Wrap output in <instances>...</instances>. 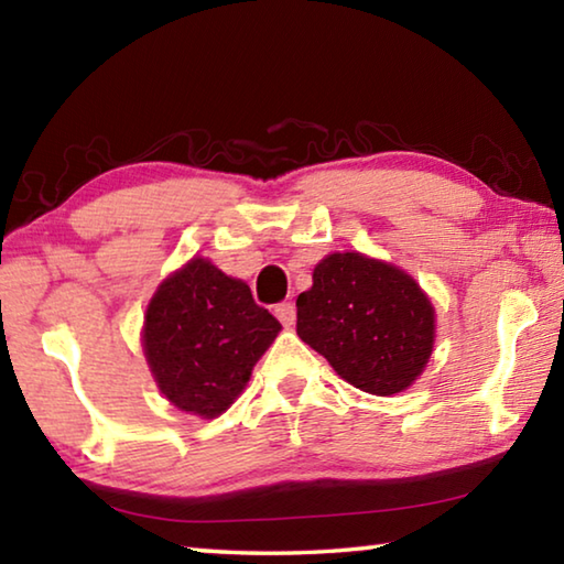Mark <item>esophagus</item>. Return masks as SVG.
Wrapping results in <instances>:
<instances>
[{"label":"esophagus","mask_w":564,"mask_h":564,"mask_svg":"<svg viewBox=\"0 0 564 564\" xmlns=\"http://www.w3.org/2000/svg\"><path fill=\"white\" fill-rule=\"evenodd\" d=\"M275 318H279L285 328H291L295 323V305L291 301L275 305Z\"/></svg>","instance_id":"1"}]
</instances>
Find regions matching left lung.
Returning a JSON list of instances; mask_svg holds the SVG:
<instances>
[{"label": "left lung", "instance_id": "1", "mask_svg": "<svg viewBox=\"0 0 564 564\" xmlns=\"http://www.w3.org/2000/svg\"><path fill=\"white\" fill-rule=\"evenodd\" d=\"M295 308L301 340L362 393H403L433 356L427 293L403 269L366 253L336 251L318 261Z\"/></svg>", "mask_w": 564, "mask_h": 564}]
</instances>
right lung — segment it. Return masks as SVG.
I'll return each instance as SVG.
<instances>
[{
	"instance_id": "1",
	"label": "right lung",
	"mask_w": 564,
	"mask_h": 564,
	"mask_svg": "<svg viewBox=\"0 0 564 564\" xmlns=\"http://www.w3.org/2000/svg\"><path fill=\"white\" fill-rule=\"evenodd\" d=\"M279 330L281 323L256 305L241 279L194 256L151 295L141 346L161 395L188 415L212 420L243 393Z\"/></svg>"
}]
</instances>
